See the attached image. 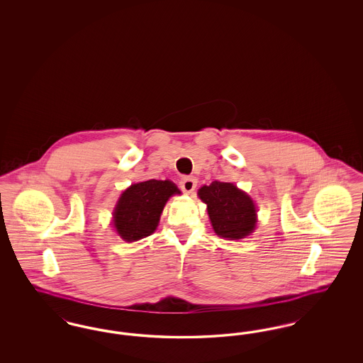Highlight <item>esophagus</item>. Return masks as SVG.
Listing matches in <instances>:
<instances>
[{"label":"esophagus","instance_id":"1","mask_svg":"<svg viewBox=\"0 0 363 363\" xmlns=\"http://www.w3.org/2000/svg\"><path fill=\"white\" fill-rule=\"evenodd\" d=\"M179 186H181V189H182L184 193L190 194L193 190L196 189V186H197V179H196L194 177H185V178L181 179Z\"/></svg>","mask_w":363,"mask_h":363}]
</instances>
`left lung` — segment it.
<instances>
[{"mask_svg": "<svg viewBox=\"0 0 363 363\" xmlns=\"http://www.w3.org/2000/svg\"><path fill=\"white\" fill-rule=\"evenodd\" d=\"M199 197L207 204L213 231L228 240H242L255 231L257 209L247 193L231 182L213 181L199 189Z\"/></svg>", "mask_w": 363, "mask_h": 363, "instance_id": "left-lung-1", "label": "left lung"}]
</instances>
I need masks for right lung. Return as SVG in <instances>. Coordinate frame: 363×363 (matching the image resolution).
Here are the masks:
<instances>
[{
  "mask_svg": "<svg viewBox=\"0 0 363 363\" xmlns=\"http://www.w3.org/2000/svg\"><path fill=\"white\" fill-rule=\"evenodd\" d=\"M174 194H181V190L169 179H150L123 190L113 212V225L118 235L126 242L151 235L167 200Z\"/></svg>",
  "mask_w": 363,
  "mask_h": 363,
  "instance_id": "1",
  "label": "right lung"
}]
</instances>
